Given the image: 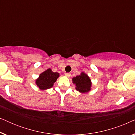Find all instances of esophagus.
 Wrapping results in <instances>:
<instances>
[{
  "instance_id": "1",
  "label": "esophagus",
  "mask_w": 135,
  "mask_h": 135,
  "mask_svg": "<svg viewBox=\"0 0 135 135\" xmlns=\"http://www.w3.org/2000/svg\"><path fill=\"white\" fill-rule=\"evenodd\" d=\"M64 75H65V76H66V77H70V75H71V74H70V73H65V74H64Z\"/></svg>"
}]
</instances>
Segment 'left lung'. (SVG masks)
Segmentation results:
<instances>
[{
	"mask_svg": "<svg viewBox=\"0 0 135 135\" xmlns=\"http://www.w3.org/2000/svg\"><path fill=\"white\" fill-rule=\"evenodd\" d=\"M73 83L76 86V90L80 93H86L89 91L91 87V82L88 75L82 73L73 79Z\"/></svg>",
	"mask_w": 135,
	"mask_h": 135,
	"instance_id": "8db88e82",
	"label": "left lung"
}]
</instances>
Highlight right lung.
Wrapping results in <instances>:
<instances>
[{
    "mask_svg": "<svg viewBox=\"0 0 135 135\" xmlns=\"http://www.w3.org/2000/svg\"><path fill=\"white\" fill-rule=\"evenodd\" d=\"M60 74L58 73H53L50 69H47L39 75V78L36 80V84L40 89L46 90L53 86Z\"/></svg>",
    "mask_w": 135,
    "mask_h": 135,
    "instance_id": "right-lung-1",
    "label": "right lung"
}]
</instances>
